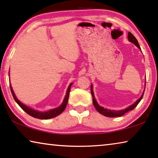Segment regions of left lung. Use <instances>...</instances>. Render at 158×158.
Segmentation results:
<instances>
[{
	"label": "left lung",
	"instance_id": "1",
	"mask_svg": "<svg viewBox=\"0 0 158 158\" xmlns=\"http://www.w3.org/2000/svg\"><path fill=\"white\" fill-rule=\"evenodd\" d=\"M128 40L130 41L132 43H133L134 44L136 47H138V48L140 49V48L139 46V44H138L137 39L135 38V36L134 35L131 33L130 32H128ZM145 91V90H144ZM143 91V92H144ZM91 95H92V98H93V103H94V107H95V109L97 110V111L98 113H100L101 114L103 115V116H107V117H111V118H114V117H121L122 116H123V115L126 114V113L130 111V110H133L137 106V105L139 103V102L142 99L143 96V94L144 93H143L142 96H140V98H138V99L136 101V102L133 103V104H132L130 106H128V108H126V109H125L123 110H109V109H104V108L102 107V106H100L98 104L97 102H96V99H95V97H94V91H93V86L91 85Z\"/></svg>",
	"mask_w": 158,
	"mask_h": 158
}]
</instances>
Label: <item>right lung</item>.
<instances>
[{
	"instance_id": "obj_1",
	"label": "right lung",
	"mask_w": 158,
	"mask_h": 158,
	"mask_svg": "<svg viewBox=\"0 0 158 158\" xmlns=\"http://www.w3.org/2000/svg\"><path fill=\"white\" fill-rule=\"evenodd\" d=\"M72 85V83L70 84L69 87H68L67 91V94H66L64 99V101H63L62 104H61L59 107L56 108V109H51L49 110H48V111H46V112L38 111V110L32 109H31V108L28 107V106H27L23 104V103H21L20 101L18 99L17 97L15 96V93H14V91L13 90V89H12V86H11L10 84V91H11L12 95H13L14 99H15L16 103H17L20 106L21 109H22L23 110H25V111L26 112L27 114H29L30 116H31L34 117V118H36L45 120V119H49V118H55L56 116H57L60 114H62L63 111H64V110L65 109L66 106H67L68 99H69V92H70V87H71Z\"/></svg>"
}]
</instances>
